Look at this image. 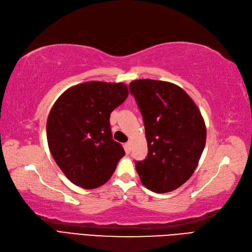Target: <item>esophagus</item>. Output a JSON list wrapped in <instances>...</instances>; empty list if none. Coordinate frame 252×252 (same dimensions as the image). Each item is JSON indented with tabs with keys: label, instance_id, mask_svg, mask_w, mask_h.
<instances>
[{
	"label": "esophagus",
	"instance_id": "34e87169",
	"mask_svg": "<svg viewBox=\"0 0 252 252\" xmlns=\"http://www.w3.org/2000/svg\"><path fill=\"white\" fill-rule=\"evenodd\" d=\"M125 147H126L127 151H130V150H131V142H128V143H126V144H125Z\"/></svg>",
	"mask_w": 252,
	"mask_h": 252
}]
</instances>
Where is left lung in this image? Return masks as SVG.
Here are the masks:
<instances>
[{
	"label": "left lung",
	"instance_id": "left-lung-1",
	"mask_svg": "<svg viewBox=\"0 0 252 252\" xmlns=\"http://www.w3.org/2000/svg\"><path fill=\"white\" fill-rule=\"evenodd\" d=\"M143 116L148 155L135 162L142 184L168 193L193 175L203 152L206 128L200 110L178 85L138 79L130 82Z\"/></svg>",
	"mask_w": 252,
	"mask_h": 252
}]
</instances>
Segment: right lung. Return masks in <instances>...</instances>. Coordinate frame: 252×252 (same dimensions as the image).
Masks as SVG:
<instances>
[{"label":"right lung","instance_id":"add662e5","mask_svg":"<svg viewBox=\"0 0 252 252\" xmlns=\"http://www.w3.org/2000/svg\"><path fill=\"white\" fill-rule=\"evenodd\" d=\"M128 96L124 83L90 81L66 90L52 107L47 140L52 156L74 185L96 189L125 155L112 138L110 114Z\"/></svg>","mask_w":252,"mask_h":252}]
</instances>
